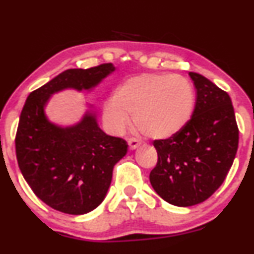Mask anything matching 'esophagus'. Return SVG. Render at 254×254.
Returning a JSON list of instances; mask_svg holds the SVG:
<instances>
[{
  "instance_id": "obj_1",
  "label": "esophagus",
  "mask_w": 254,
  "mask_h": 254,
  "mask_svg": "<svg viewBox=\"0 0 254 254\" xmlns=\"http://www.w3.org/2000/svg\"><path fill=\"white\" fill-rule=\"evenodd\" d=\"M127 144H129L130 150H135V149H137L139 146V142L135 138H130L127 140Z\"/></svg>"
}]
</instances>
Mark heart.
Here are the masks:
<instances>
[{
	"label": "heart",
	"instance_id": "b5f03b06",
	"mask_svg": "<svg viewBox=\"0 0 254 254\" xmlns=\"http://www.w3.org/2000/svg\"><path fill=\"white\" fill-rule=\"evenodd\" d=\"M195 90L187 78L143 73L127 78L116 87L112 103L104 108V121L115 132L125 129L129 117L151 139L173 138L193 117Z\"/></svg>",
	"mask_w": 254,
	"mask_h": 254
}]
</instances>
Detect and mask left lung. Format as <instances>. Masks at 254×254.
Segmentation results:
<instances>
[{
    "label": "left lung",
    "mask_w": 254,
    "mask_h": 254,
    "mask_svg": "<svg viewBox=\"0 0 254 254\" xmlns=\"http://www.w3.org/2000/svg\"><path fill=\"white\" fill-rule=\"evenodd\" d=\"M196 88L193 117L173 138L155 140L158 160L151 170L155 191L170 204L203 202L225 181L235 158L239 130L230 96L198 73L189 72Z\"/></svg>",
    "instance_id": "left-lung-1"
}]
</instances>
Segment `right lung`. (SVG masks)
I'll return each instance as SVG.
<instances>
[{
    "label": "right lung",
    "mask_w": 254,
    "mask_h": 254,
    "mask_svg": "<svg viewBox=\"0 0 254 254\" xmlns=\"http://www.w3.org/2000/svg\"><path fill=\"white\" fill-rule=\"evenodd\" d=\"M115 69L114 64L66 69L33 91L24 103L15 139L17 163L36 196L59 212L81 215L97 208L127 144L100 129L92 104H86L80 121L71 125L50 121L46 106L63 91L93 92Z\"/></svg>",
    "instance_id": "add662e5"
}]
</instances>
